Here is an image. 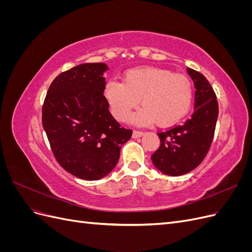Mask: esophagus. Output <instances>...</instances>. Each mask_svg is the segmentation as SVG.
Listing matches in <instances>:
<instances>
[{"label": "esophagus", "mask_w": 252, "mask_h": 252, "mask_svg": "<svg viewBox=\"0 0 252 252\" xmlns=\"http://www.w3.org/2000/svg\"><path fill=\"white\" fill-rule=\"evenodd\" d=\"M144 134V132L143 131H140V130H134L133 132H132V138H134V139H136V138H140V136H142Z\"/></svg>", "instance_id": "esophagus-1"}]
</instances>
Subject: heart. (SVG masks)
Instances as JSON below:
<instances>
[{
	"mask_svg": "<svg viewBox=\"0 0 252 252\" xmlns=\"http://www.w3.org/2000/svg\"><path fill=\"white\" fill-rule=\"evenodd\" d=\"M105 96L117 120L124 122L139 105L132 118L138 125L156 121L159 126L178 123L188 113L193 100L192 83L181 73L161 68L145 67L128 70L124 83L111 80L105 86Z\"/></svg>",
	"mask_w": 252,
	"mask_h": 252,
	"instance_id": "1",
	"label": "heart"
}]
</instances>
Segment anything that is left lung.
I'll return each mask as SVG.
<instances>
[{
    "mask_svg": "<svg viewBox=\"0 0 252 252\" xmlns=\"http://www.w3.org/2000/svg\"><path fill=\"white\" fill-rule=\"evenodd\" d=\"M187 72L196 89L194 111L185 123L158 133L161 145L151 156L157 168L171 177L188 173L202 163L211 146L219 116L217 95L210 83L191 68H187Z\"/></svg>",
    "mask_w": 252,
    "mask_h": 252,
    "instance_id": "8db88e82",
    "label": "left lung"
}]
</instances>
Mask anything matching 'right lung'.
Segmentation results:
<instances>
[{
  "mask_svg": "<svg viewBox=\"0 0 252 252\" xmlns=\"http://www.w3.org/2000/svg\"><path fill=\"white\" fill-rule=\"evenodd\" d=\"M104 63L81 64L60 73L50 84L42 123L58 163L72 175L94 181L117 165L131 129L122 127L104 95Z\"/></svg>",
  "mask_w": 252,
  "mask_h": 252,
  "instance_id": "add662e5",
  "label": "right lung"
}]
</instances>
